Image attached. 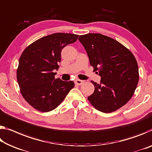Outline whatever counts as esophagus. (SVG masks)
<instances>
[{
	"label": "esophagus",
	"instance_id": "1",
	"mask_svg": "<svg viewBox=\"0 0 152 152\" xmlns=\"http://www.w3.org/2000/svg\"><path fill=\"white\" fill-rule=\"evenodd\" d=\"M84 83L83 80H79V79H76L75 80H74V83L76 84L77 85H83Z\"/></svg>",
	"mask_w": 152,
	"mask_h": 152
}]
</instances>
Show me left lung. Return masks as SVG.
Instances as JSON below:
<instances>
[{"label":"left lung","instance_id":"8db88e82","mask_svg":"<svg viewBox=\"0 0 152 152\" xmlns=\"http://www.w3.org/2000/svg\"><path fill=\"white\" fill-rule=\"evenodd\" d=\"M87 53L93 71L101 76L100 84L91 81L95 91L88 97L100 112L111 113L131 99L139 82V67L131 50L113 38L90 33L78 38Z\"/></svg>","mask_w":152,"mask_h":152}]
</instances>
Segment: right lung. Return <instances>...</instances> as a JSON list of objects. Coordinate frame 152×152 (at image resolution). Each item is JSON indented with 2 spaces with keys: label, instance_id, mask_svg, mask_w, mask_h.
<instances>
[{
  "label": "right lung",
  "instance_id": "add662e5",
  "mask_svg": "<svg viewBox=\"0 0 152 152\" xmlns=\"http://www.w3.org/2000/svg\"><path fill=\"white\" fill-rule=\"evenodd\" d=\"M78 37L74 34H52L32 42L21 53L17 79L24 99L34 109L42 112L55 109L74 88V82L55 78L53 70L59 67L63 48Z\"/></svg>",
  "mask_w": 152,
  "mask_h": 152
}]
</instances>
